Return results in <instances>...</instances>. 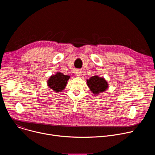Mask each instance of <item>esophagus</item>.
<instances>
[{
  "label": "esophagus",
  "mask_w": 155,
  "mask_h": 155,
  "mask_svg": "<svg viewBox=\"0 0 155 155\" xmlns=\"http://www.w3.org/2000/svg\"><path fill=\"white\" fill-rule=\"evenodd\" d=\"M75 75H77V76H80V75H81V70H80V69H77L76 71H75Z\"/></svg>",
  "instance_id": "1"
}]
</instances>
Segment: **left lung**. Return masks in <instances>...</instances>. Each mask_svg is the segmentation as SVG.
<instances>
[{"label":"left lung","mask_w":155,"mask_h":155,"mask_svg":"<svg viewBox=\"0 0 155 155\" xmlns=\"http://www.w3.org/2000/svg\"><path fill=\"white\" fill-rule=\"evenodd\" d=\"M87 85L95 94L104 92L108 87L106 80L104 78L99 77L97 75L93 76L89 80H87Z\"/></svg>","instance_id":"obj_1"}]
</instances>
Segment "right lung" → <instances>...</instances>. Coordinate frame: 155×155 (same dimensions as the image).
<instances>
[{
  "instance_id": "1",
  "label": "right lung",
  "mask_w": 155,
  "mask_h": 155,
  "mask_svg": "<svg viewBox=\"0 0 155 155\" xmlns=\"http://www.w3.org/2000/svg\"><path fill=\"white\" fill-rule=\"evenodd\" d=\"M70 77L64 75L61 72H58L56 75H52L48 80V86L56 93L62 91Z\"/></svg>"
}]
</instances>
